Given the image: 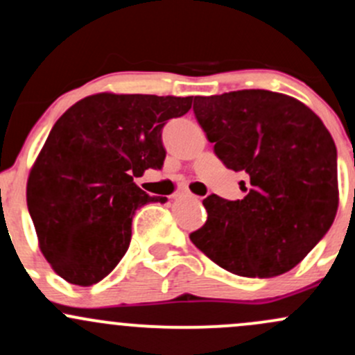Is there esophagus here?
<instances>
[{
  "instance_id": "34e87169",
  "label": "esophagus",
  "mask_w": 355,
  "mask_h": 355,
  "mask_svg": "<svg viewBox=\"0 0 355 355\" xmlns=\"http://www.w3.org/2000/svg\"><path fill=\"white\" fill-rule=\"evenodd\" d=\"M179 196H193V194H189V193H181V194H179Z\"/></svg>"
}]
</instances>
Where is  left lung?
<instances>
[{
	"label": "left lung",
	"instance_id": "obj_1",
	"mask_svg": "<svg viewBox=\"0 0 355 355\" xmlns=\"http://www.w3.org/2000/svg\"><path fill=\"white\" fill-rule=\"evenodd\" d=\"M193 112L216 157L249 176L243 200H203L208 218L189 235L215 264L274 277L300 264L338 208L337 148L306 105L266 89L194 96Z\"/></svg>",
	"mask_w": 355,
	"mask_h": 355
}]
</instances>
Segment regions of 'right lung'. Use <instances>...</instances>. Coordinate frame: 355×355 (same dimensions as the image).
Listing matches in <instances>:
<instances>
[{
	"instance_id": "obj_1",
	"label": "right lung",
	"mask_w": 355,
	"mask_h": 355,
	"mask_svg": "<svg viewBox=\"0 0 355 355\" xmlns=\"http://www.w3.org/2000/svg\"><path fill=\"white\" fill-rule=\"evenodd\" d=\"M193 96L98 93L52 127L26 182L39 245L67 283L96 284L121 261L135 209L148 196L133 182L166 159L162 128L189 112Z\"/></svg>"
}]
</instances>
